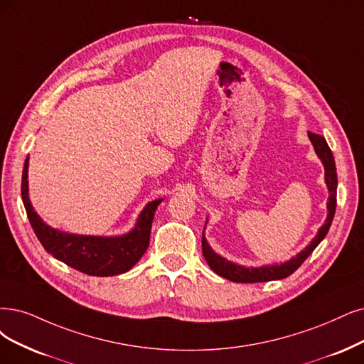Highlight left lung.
Returning a JSON list of instances; mask_svg holds the SVG:
<instances>
[{
  "instance_id": "8db88e82",
  "label": "left lung",
  "mask_w": 364,
  "mask_h": 364,
  "mask_svg": "<svg viewBox=\"0 0 364 364\" xmlns=\"http://www.w3.org/2000/svg\"><path fill=\"white\" fill-rule=\"evenodd\" d=\"M309 139L314 144L315 151L318 157L321 159L322 165H324L326 169V183L328 187V203H327V219L326 223L319 228V231L316 237L311 241V245L306 246L304 250H301L297 257L284 262V264H274V265H265V267H243L234 264L231 261H228L222 258L220 255L214 253L213 249L208 246L207 240L203 232V255L210 265L211 270L228 279L231 282H240V284H255V282H270V280H277V279H285L291 276L297 268L306 261V258L311 255L315 247L321 243L324 237L327 235L333 218H334V211H336V189H338V173H336V165H334V157L330 150V146L327 141L321 136V134L309 132Z\"/></svg>"
}]
</instances>
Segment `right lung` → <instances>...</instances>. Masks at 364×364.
<instances>
[{"mask_svg": "<svg viewBox=\"0 0 364 364\" xmlns=\"http://www.w3.org/2000/svg\"><path fill=\"white\" fill-rule=\"evenodd\" d=\"M21 193L30 223L45 250L80 273L99 277L126 273L142 258L150 245L154 213L157 205L164 200L156 199L146 204L129 234L119 237H94L53 230L40 219L28 198V159L23 165Z\"/></svg>", "mask_w": 364, "mask_h": 364, "instance_id": "obj_1", "label": "right lung"}]
</instances>
